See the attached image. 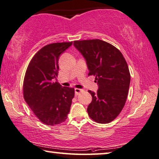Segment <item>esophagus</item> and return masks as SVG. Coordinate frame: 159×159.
<instances>
[{"label": "esophagus", "mask_w": 159, "mask_h": 159, "mask_svg": "<svg viewBox=\"0 0 159 159\" xmlns=\"http://www.w3.org/2000/svg\"><path fill=\"white\" fill-rule=\"evenodd\" d=\"M83 91H84V90L81 89H78V88L75 89V94H76V95H79V94L81 92H82Z\"/></svg>", "instance_id": "1"}]
</instances>
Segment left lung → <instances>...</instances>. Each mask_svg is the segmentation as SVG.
Returning <instances> with one entry per match:
<instances>
[{"label":"left lung","instance_id":"8db88e82","mask_svg":"<svg viewBox=\"0 0 159 159\" xmlns=\"http://www.w3.org/2000/svg\"><path fill=\"white\" fill-rule=\"evenodd\" d=\"M73 44L87 61L88 75L95 76L98 84L96 93L89 91L92 96L89 116L97 123H110L126 101L130 82L126 61L116 47L99 39L75 40Z\"/></svg>","mask_w":159,"mask_h":159}]
</instances>
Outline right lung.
<instances>
[{
  "label": "right lung",
  "mask_w": 159,
  "mask_h": 159,
  "mask_svg": "<svg viewBox=\"0 0 159 159\" xmlns=\"http://www.w3.org/2000/svg\"><path fill=\"white\" fill-rule=\"evenodd\" d=\"M72 42L52 43L43 47L30 60L25 73V101L39 120L55 126L68 117L75 96L74 88L61 87L53 80L58 77V58Z\"/></svg>",
  "instance_id": "add662e5"
}]
</instances>
